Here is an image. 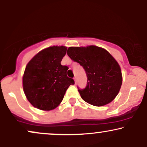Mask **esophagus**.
I'll return each instance as SVG.
<instances>
[{
  "label": "esophagus",
  "instance_id": "esophagus-1",
  "mask_svg": "<svg viewBox=\"0 0 147 147\" xmlns=\"http://www.w3.org/2000/svg\"><path fill=\"white\" fill-rule=\"evenodd\" d=\"M74 81H75V84H77V79H76V77H75V78H74Z\"/></svg>",
  "mask_w": 147,
  "mask_h": 147
}]
</instances>
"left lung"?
Returning a JSON list of instances; mask_svg holds the SVG:
<instances>
[{
  "instance_id": "1",
  "label": "left lung",
  "mask_w": 147,
  "mask_h": 147,
  "mask_svg": "<svg viewBox=\"0 0 147 147\" xmlns=\"http://www.w3.org/2000/svg\"><path fill=\"white\" fill-rule=\"evenodd\" d=\"M67 54L83 67L87 86L78 91L86 102L102 106L112 102L122 84V71L117 61L105 49L95 45L70 47Z\"/></svg>"
}]
</instances>
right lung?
<instances>
[{
	"instance_id": "1",
	"label": "right lung",
	"mask_w": 147,
	"mask_h": 147,
	"mask_svg": "<svg viewBox=\"0 0 147 147\" xmlns=\"http://www.w3.org/2000/svg\"><path fill=\"white\" fill-rule=\"evenodd\" d=\"M67 47L51 46L36 54L28 62L23 76V91L34 107L51 111L63 100L74 80L67 77L68 68L61 64Z\"/></svg>"
}]
</instances>
